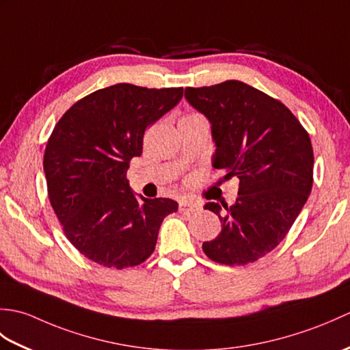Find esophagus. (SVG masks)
I'll return each instance as SVG.
<instances>
[{"label": "esophagus", "instance_id": "34e87169", "mask_svg": "<svg viewBox=\"0 0 350 350\" xmlns=\"http://www.w3.org/2000/svg\"><path fill=\"white\" fill-rule=\"evenodd\" d=\"M180 212H187V213H192V212H198L202 207H200L198 203L191 202V200H182L179 204Z\"/></svg>", "mask_w": 350, "mask_h": 350}]
</instances>
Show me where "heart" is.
Segmentation results:
<instances>
[{
    "label": "heart",
    "instance_id": "1",
    "mask_svg": "<svg viewBox=\"0 0 350 350\" xmlns=\"http://www.w3.org/2000/svg\"><path fill=\"white\" fill-rule=\"evenodd\" d=\"M188 117H198V116H188Z\"/></svg>",
    "mask_w": 350,
    "mask_h": 350
}]
</instances>
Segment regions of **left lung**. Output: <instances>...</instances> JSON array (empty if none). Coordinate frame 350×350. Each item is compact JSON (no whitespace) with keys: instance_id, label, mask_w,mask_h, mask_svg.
Wrapping results in <instances>:
<instances>
[{"instance_id":"obj_1","label":"left lung","mask_w":350,"mask_h":350,"mask_svg":"<svg viewBox=\"0 0 350 350\" xmlns=\"http://www.w3.org/2000/svg\"><path fill=\"white\" fill-rule=\"evenodd\" d=\"M185 99L211 123L212 165L237 177L232 206L209 202L221 233L203 243L221 265H247L284 239L313 187V147L307 131L277 99L241 81L185 88Z\"/></svg>"}]
</instances>
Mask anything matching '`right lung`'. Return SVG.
<instances>
[{"instance_id":"obj_1","label":"right lung","mask_w":350,"mask_h":350,"mask_svg":"<svg viewBox=\"0 0 350 350\" xmlns=\"http://www.w3.org/2000/svg\"><path fill=\"white\" fill-rule=\"evenodd\" d=\"M183 88L116 84L66 111L48 139L43 171L52 209L70 243L92 262L131 267L152 256L171 198L135 196L126 179L147 126L180 102Z\"/></svg>"}]
</instances>
